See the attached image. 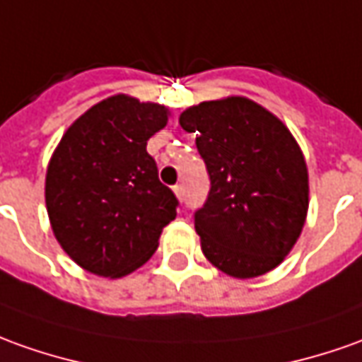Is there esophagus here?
<instances>
[{
	"mask_svg": "<svg viewBox=\"0 0 362 362\" xmlns=\"http://www.w3.org/2000/svg\"><path fill=\"white\" fill-rule=\"evenodd\" d=\"M173 193H175L179 199H183V185H175L173 187Z\"/></svg>",
	"mask_w": 362,
	"mask_h": 362,
	"instance_id": "34e87169",
	"label": "esophagus"
}]
</instances>
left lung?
<instances>
[{
    "instance_id": "1",
    "label": "left lung",
    "mask_w": 362,
    "mask_h": 362,
    "mask_svg": "<svg viewBox=\"0 0 362 362\" xmlns=\"http://www.w3.org/2000/svg\"><path fill=\"white\" fill-rule=\"evenodd\" d=\"M179 124L197 136L211 179L195 211L206 260L240 280L274 270L300 238L310 206L308 165L290 129L243 96L191 106Z\"/></svg>"
}]
</instances>
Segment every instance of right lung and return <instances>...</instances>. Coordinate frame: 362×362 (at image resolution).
Wrapping results in <instances>:
<instances>
[{
  "label": "right lung",
  "mask_w": 362,
  "mask_h": 362,
  "mask_svg": "<svg viewBox=\"0 0 362 362\" xmlns=\"http://www.w3.org/2000/svg\"><path fill=\"white\" fill-rule=\"evenodd\" d=\"M169 110L116 94L64 132L52 153L45 203L54 238L81 268L102 278L138 270L177 214V197L157 177L148 139Z\"/></svg>",
  "instance_id": "1"
}]
</instances>
